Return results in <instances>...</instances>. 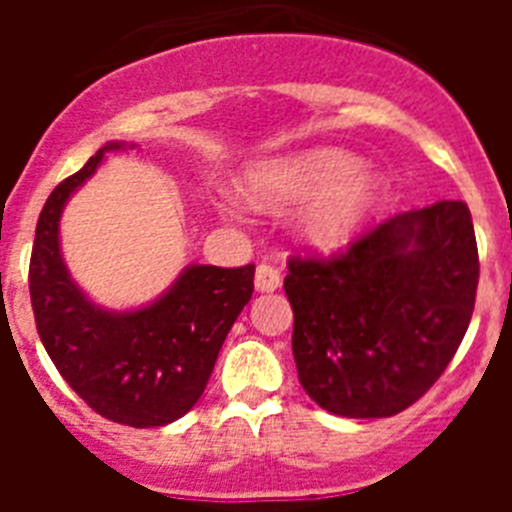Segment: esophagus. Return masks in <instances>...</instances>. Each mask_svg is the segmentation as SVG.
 <instances>
[{
    "label": "esophagus",
    "mask_w": 512,
    "mask_h": 512,
    "mask_svg": "<svg viewBox=\"0 0 512 512\" xmlns=\"http://www.w3.org/2000/svg\"><path fill=\"white\" fill-rule=\"evenodd\" d=\"M253 284H256V292H274V289H279V284H282V277H279V271L274 269V266L261 264L259 269H256Z\"/></svg>",
    "instance_id": "esophagus-1"
}]
</instances>
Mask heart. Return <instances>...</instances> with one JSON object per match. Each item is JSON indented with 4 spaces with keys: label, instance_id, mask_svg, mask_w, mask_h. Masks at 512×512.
<instances>
[{
    "label": "heart",
    "instance_id": "1",
    "mask_svg": "<svg viewBox=\"0 0 512 512\" xmlns=\"http://www.w3.org/2000/svg\"><path fill=\"white\" fill-rule=\"evenodd\" d=\"M253 205L287 207L310 202L300 235L310 246L333 248L364 223L387 192V179L366 169L364 158L343 148H312L248 171Z\"/></svg>",
    "mask_w": 512,
    "mask_h": 512
}]
</instances>
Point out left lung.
Instances as JSON below:
<instances>
[{
    "instance_id": "1",
    "label": "left lung",
    "mask_w": 512,
    "mask_h": 512,
    "mask_svg": "<svg viewBox=\"0 0 512 512\" xmlns=\"http://www.w3.org/2000/svg\"><path fill=\"white\" fill-rule=\"evenodd\" d=\"M479 282L469 207L400 212L336 259H289L292 354L341 418H390L431 390L467 333Z\"/></svg>"
}]
</instances>
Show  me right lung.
Wrapping results in <instances>:
<instances>
[{
	"label": "right lung",
	"mask_w": 512,
	"mask_h": 512,
	"mask_svg": "<svg viewBox=\"0 0 512 512\" xmlns=\"http://www.w3.org/2000/svg\"><path fill=\"white\" fill-rule=\"evenodd\" d=\"M110 140L45 200L30 259V300L45 351L94 413L130 428H158L187 415L207 387L228 330L253 295V264H189L138 310H107L71 279L61 253V215ZM135 148V143H130Z\"/></svg>",
	"instance_id": "1"
}]
</instances>
